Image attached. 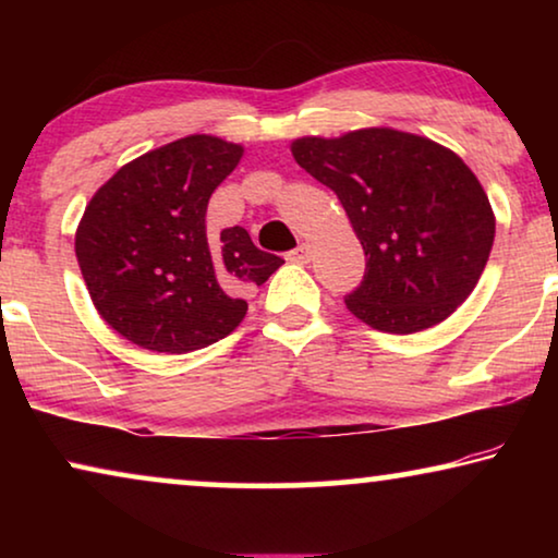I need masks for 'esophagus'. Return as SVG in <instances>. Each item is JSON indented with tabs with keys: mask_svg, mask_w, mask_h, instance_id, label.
<instances>
[{
	"mask_svg": "<svg viewBox=\"0 0 558 558\" xmlns=\"http://www.w3.org/2000/svg\"><path fill=\"white\" fill-rule=\"evenodd\" d=\"M287 262H292V264H307V262H310V246H307V243H300V246H296L294 251H289Z\"/></svg>",
	"mask_w": 558,
	"mask_h": 558,
	"instance_id": "esophagus-1",
	"label": "esophagus"
}]
</instances>
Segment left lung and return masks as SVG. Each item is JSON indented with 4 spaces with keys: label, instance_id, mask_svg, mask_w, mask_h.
Wrapping results in <instances>:
<instances>
[{
    "label": "left lung",
    "instance_id": "left-lung-1",
    "mask_svg": "<svg viewBox=\"0 0 558 558\" xmlns=\"http://www.w3.org/2000/svg\"><path fill=\"white\" fill-rule=\"evenodd\" d=\"M296 165L340 197L365 251L345 307L376 330L439 325L475 289L495 239L483 185L454 151L396 129L304 136Z\"/></svg>",
    "mask_w": 558,
    "mask_h": 558
}]
</instances>
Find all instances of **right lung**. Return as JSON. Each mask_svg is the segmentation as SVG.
I'll use <instances>...</instances> for the list:
<instances>
[{
  "label": "right lung",
  "instance_id": "obj_1",
  "mask_svg": "<svg viewBox=\"0 0 558 558\" xmlns=\"http://www.w3.org/2000/svg\"><path fill=\"white\" fill-rule=\"evenodd\" d=\"M243 147L193 134L136 157L98 187L75 233V256L98 315L155 353H190L231 335L243 292L284 258L246 228H205L208 201Z\"/></svg>",
  "mask_w": 558,
  "mask_h": 558
}]
</instances>
